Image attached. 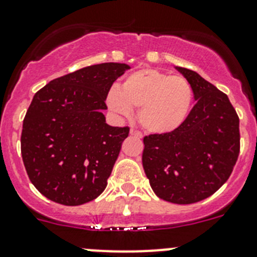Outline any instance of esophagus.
Wrapping results in <instances>:
<instances>
[{
  "mask_svg": "<svg viewBox=\"0 0 257 257\" xmlns=\"http://www.w3.org/2000/svg\"><path fill=\"white\" fill-rule=\"evenodd\" d=\"M129 133H131V136H134V137L142 138V133L138 131H136V129H131V132H129Z\"/></svg>",
  "mask_w": 257,
  "mask_h": 257,
  "instance_id": "esophagus-1",
  "label": "esophagus"
}]
</instances>
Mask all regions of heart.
<instances>
[{
    "instance_id": "heart-1",
    "label": "heart",
    "mask_w": 257,
    "mask_h": 257,
    "mask_svg": "<svg viewBox=\"0 0 257 257\" xmlns=\"http://www.w3.org/2000/svg\"><path fill=\"white\" fill-rule=\"evenodd\" d=\"M195 101L191 83L159 69H141L129 74L120 88H111L106 103L112 112L128 116L138 108L141 125L150 133L174 132L186 121Z\"/></svg>"
}]
</instances>
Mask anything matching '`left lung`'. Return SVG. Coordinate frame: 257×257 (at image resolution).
Returning a JSON list of instances; mask_svg holds the SVG:
<instances>
[{
    "instance_id": "1",
    "label": "left lung",
    "mask_w": 257,
    "mask_h": 257,
    "mask_svg": "<svg viewBox=\"0 0 257 257\" xmlns=\"http://www.w3.org/2000/svg\"><path fill=\"white\" fill-rule=\"evenodd\" d=\"M196 105L174 132L143 138L142 164L157 197L188 205L210 197L230 177L239 155V117L225 93L196 71L177 68Z\"/></svg>"
}]
</instances>
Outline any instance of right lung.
Listing matches in <instances>:
<instances>
[{
	"label": "right lung",
	"mask_w": 257,
	"mask_h": 257,
	"mask_svg": "<svg viewBox=\"0 0 257 257\" xmlns=\"http://www.w3.org/2000/svg\"><path fill=\"white\" fill-rule=\"evenodd\" d=\"M128 69L119 62L87 66L34 94L23 121L22 156L48 200L78 206L106 188L129 128L110 126L102 111L112 83Z\"/></svg>",
	"instance_id": "right-lung-1"
}]
</instances>
